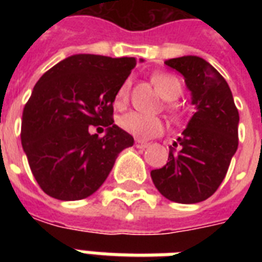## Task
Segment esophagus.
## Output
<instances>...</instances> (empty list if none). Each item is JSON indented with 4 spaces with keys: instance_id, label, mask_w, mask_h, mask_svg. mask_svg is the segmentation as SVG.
<instances>
[{
    "instance_id": "1",
    "label": "esophagus",
    "mask_w": 262,
    "mask_h": 262,
    "mask_svg": "<svg viewBox=\"0 0 262 262\" xmlns=\"http://www.w3.org/2000/svg\"><path fill=\"white\" fill-rule=\"evenodd\" d=\"M136 147L140 148V149H144V148H147L148 145H149V143H147V141H144V140H136Z\"/></svg>"
}]
</instances>
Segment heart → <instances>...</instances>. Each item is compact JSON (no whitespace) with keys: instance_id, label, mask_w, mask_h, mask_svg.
I'll list each match as a JSON object with an SVG mask.
<instances>
[{"instance_id":"b5f03b06","label":"heart","mask_w":262,"mask_h":262,"mask_svg":"<svg viewBox=\"0 0 262 262\" xmlns=\"http://www.w3.org/2000/svg\"><path fill=\"white\" fill-rule=\"evenodd\" d=\"M152 81L159 91V94L167 100H174L182 92V84H181L178 77H175L174 75L158 73V75L152 76ZM129 90H130V80H126L121 84V87L117 91L115 106L122 107L127 102ZM118 123L123 130L130 133L132 136H135L137 139L143 140L162 135L164 130V123L162 119L158 118V117L141 114L137 111H130V113L122 115L119 118Z\"/></svg>"}]
</instances>
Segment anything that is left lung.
<instances>
[{
    "label": "left lung",
    "instance_id": "obj_1",
    "mask_svg": "<svg viewBox=\"0 0 262 262\" xmlns=\"http://www.w3.org/2000/svg\"><path fill=\"white\" fill-rule=\"evenodd\" d=\"M164 63L185 77L195 113L170 147L166 166L151 177L170 201L195 204L211 197L227 174L238 148L239 114L227 81L205 59L185 55Z\"/></svg>",
    "mask_w": 262,
    "mask_h": 262
}]
</instances>
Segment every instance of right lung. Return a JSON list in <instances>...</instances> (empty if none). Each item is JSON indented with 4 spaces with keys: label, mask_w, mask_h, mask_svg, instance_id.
Returning <instances> with one entry per match:
<instances>
[{
    "label": "right lung",
    "mask_w": 262,
    "mask_h": 262,
    "mask_svg": "<svg viewBox=\"0 0 262 262\" xmlns=\"http://www.w3.org/2000/svg\"><path fill=\"white\" fill-rule=\"evenodd\" d=\"M136 58L76 54L49 69L24 106L21 145L36 182L62 201L83 200L102 186L117 156L135 140L114 125L113 103ZM104 126L103 138L91 135Z\"/></svg>",
    "instance_id": "add662e5"
}]
</instances>
